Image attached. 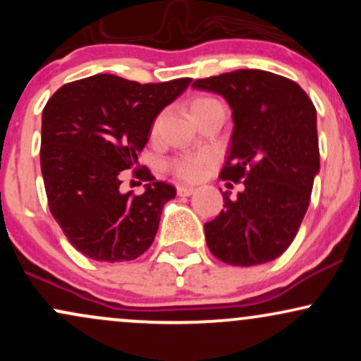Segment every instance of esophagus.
<instances>
[{
    "mask_svg": "<svg viewBox=\"0 0 361 361\" xmlns=\"http://www.w3.org/2000/svg\"><path fill=\"white\" fill-rule=\"evenodd\" d=\"M176 192L180 197H190V195L195 193L193 186H186V185H178L176 186Z\"/></svg>",
    "mask_w": 361,
    "mask_h": 361,
    "instance_id": "esophagus-1",
    "label": "esophagus"
}]
</instances>
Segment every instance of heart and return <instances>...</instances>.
<instances>
[{"label": "heart", "mask_w": 361, "mask_h": 361, "mask_svg": "<svg viewBox=\"0 0 361 361\" xmlns=\"http://www.w3.org/2000/svg\"><path fill=\"white\" fill-rule=\"evenodd\" d=\"M215 102L217 100H214V98L210 97H198L192 102L190 110L192 111L198 110L202 109V106L210 105V103H215ZM209 163H210V157L207 156H180V157H175V159L169 163V169H171L178 178H181V180L193 181L202 176V173H204L205 166H209Z\"/></svg>", "instance_id": "obj_1"}]
</instances>
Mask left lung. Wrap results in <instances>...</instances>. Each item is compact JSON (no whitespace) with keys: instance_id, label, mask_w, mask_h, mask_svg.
<instances>
[{"instance_id":"left-lung-1","label":"left lung","mask_w":361,"mask_h":361,"mask_svg":"<svg viewBox=\"0 0 361 361\" xmlns=\"http://www.w3.org/2000/svg\"><path fill=\"white\" fill-rule=\"evenodd\" d=\"M193 88L221 94L233 110V135L222 180L244 190L205 222L217 259L255 267L279 258L297 235L319 173L317 115L295 81L261 69L197 80Z\"/></svg>"}]
</instances>
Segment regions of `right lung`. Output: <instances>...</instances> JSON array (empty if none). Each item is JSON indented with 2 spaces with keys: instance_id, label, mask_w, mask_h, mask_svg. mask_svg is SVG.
<instances>
[{
  "instance_id": "add662e5",
  "label": "right lung",
  "mask_w": 361,
  "mask_h": 361,
  "mask_svg": "<svg viewBox=\"0 0 361 361\" xmlns=\"http://www.w3.org/2000/svg\"><path fill=\"white\" fill-rule=\"evenodd\" d=\"M190 82L140 85L94 74L61 86L45 105L40 168L49 209L68 241L88 258L130 261L154 241L163 207L176 188L146 171L142 195L122 193V171L137 163L154 118Z\"/></svg>"
}]
</instances>
